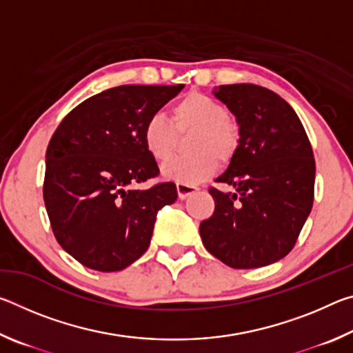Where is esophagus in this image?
I'll return each instance as SVG.
<instances>
[{
	"label": "esophagus",
	"instance_id": "34e87169",
	"mask_svg": "<svg viewBox=\"0 0 353 353\" xmlns=\"http://www.w3.org/2000/svg\"><path fill=\"white\" fill-rule=\"evenodd\" d=\"M176 188H177L179 199H185V198H188L190 194H193V193H196V191L199 190L198 187H196V185L182 183V182H177V183H176Z\"/></svg>",
	"mask_w": 353,
	"mask_h": 353
}]
</instances>
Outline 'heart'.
I'll return each instance as SVG.
<instances>
[{
  "label": "heart",
  "instance_id": "obj_1",
  "mask_svg": "<svg viewBox=\"0 0 353 353\" xmlns=\"http://www.w3.org/2000/svg\"><path fill=\"white\" fill-rule=\"evenodd\" d=\"M171 121L152 113L143 124V143L157 162H166L177 151L181 135L191 134L182 155L163 166V174L176 182L198 183L210 177L221 163H229L241 146V128L227 115L225 107L201 92H190L171 107Z\"/></svg>",
  "mask_w": 353,
  "mask_h": 353
}]
</instances>
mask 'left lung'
<instances>
[{
  "label": "left lung",
  "instance_id": "obj_1",
  "mask_svg": "<svg viewBox=\"0 0 353 353\" xmlns=\"http://www.w3.org/2000/svg\"><path fill=\"white\" fill-rule=\"evenodd\" d=\"M214 97L236 117L241 146L210 187L214 212L199 225L205 249L235 270L291 252L314 199V157L301 119L277 93L254 83L221 85Z\"/></svg>",
  "mask_w": 353,
  "mask_h": 353
}]
</instances>
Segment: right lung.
<instances>
[{
    "mask_svg": "<svg viewBox=\"0 0 353 353\" xmlns=\"http://www.w3.org/2000/svg\"><path fill=\"white\" fill-rule=\"evenodd\" d=\"M183 88L119 85L76 105L46 149L43 201L57 243L81 265L121 271L151 243L155 214L177 199L143 143V124Z\"/></svg>",
    "mask_w": 353,
    "mask_h": 353,
    "instance_id": "add662e5",
    "label": "right lung"
}]
</instances>
